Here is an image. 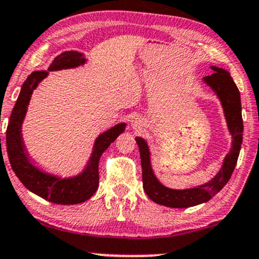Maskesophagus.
<instances>
[{"instance_id":"esophagus-1","label":"esophagus","mask_w":259,"mask_h":259,"mask_svg":"<svg viewBox=\"0 0 259 259\" xmlns=\"http://www.w3.org/2000/svg\"><path fill=\"white\" fill-rule=\"evenodd\" d=\"M132 124H133L134 129H141L143 125V121H142V119H140V118H134Z\"/></svg>"}]
</instances>
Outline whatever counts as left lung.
<instances>
[{
  "label": "left lung",
  "instance_id": "1",
  "mask_svg": "<svg viewBox=\"0 0 259 259\" xmlns=\"http://www.w3.org/2000/svg\"><path fill=\"white\" fill-rule=\"evenodd\" d=\"M211 68L214 73L204 77V82L216 93L217 98L221 100L227 125L233 139L232 148L224 158L222 167L212 180L193 188L171 189L161 185L155 177L151 165V153L147 142L142 138H135L141 157L143 189L149 199L159 205L174 208H185L206 202L227 185L235 169L244 132L240 93L228 71L217 66H211Z\"/></svg>",
  "mask_w": 259,
  "mask_h": 259
}]
</instances>
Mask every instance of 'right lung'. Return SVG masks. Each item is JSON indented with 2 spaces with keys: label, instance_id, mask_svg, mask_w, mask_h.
<instances>
[{
  "label": "right lung",
  "instance_id": "add662e5",
  "mask_svg": "<svg viewBox=\"0 0 259 259\" xmlns=\"http://www.w3.org/2000/svg\"><path fill=\"white\" fill-rule=\"evenodd\" d=\"M85 58L78 52H64L58 55L49 66L48 71H58L62 68H73L85 64ZM48 71H35L27 77L17 102L9 117L6 146L12 169L21 183L38 197L60 205H74L88 200L95 194L99 187V160L108 146L125 129V123H119L107 132L102 133L95 140L93 153L90 155L85 169L79 175L61 179V177L43 172L30 161L29 153L25 148L21 136V124L27 111L31 95L40 80L48 76Z\"/></svg>",
  "mask_w": 259,
  "mask_h": 259
}]
</instances>
